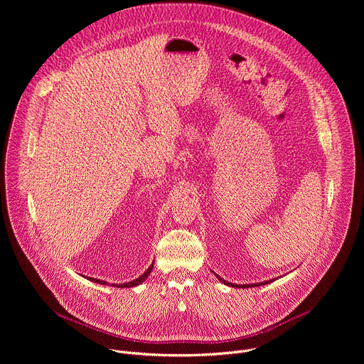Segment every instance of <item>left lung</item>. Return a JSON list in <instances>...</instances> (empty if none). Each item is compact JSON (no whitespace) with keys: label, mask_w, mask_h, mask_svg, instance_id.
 <instances>
[{"label":"left lung","mask_w":364,"mask_h":364,"mask_svg":"<svg viewBox=\"0 0 364 364\" xmlns=\"http://www.w3.org/2000/svg\"><path fill=\"white\" fill-rule=\"evenodd\" d=\"M216 277H218V278H219V279H220V281H222L223 284H226V285H229V287H233V288H235V287H236V288H249V287H259V285H265V284H268V282H272V281H274V279H272V281H267V282H261V284H250V285H235V284H229V282H226V281H225V279H222V278H220L219 275H216Z\"/></svg>","instance_id":"left-lung-1"}]
</instances>
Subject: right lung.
<instances>
[{"instance_id":"obj_1","label":"right lung","mask_w":364,"mask_h":364,"mask_svg":"<svg viewBox=\"0 0 364 364\" xmlns=\"http://www.w3.org/2000/svg\"><path fill=\"white\" fill-rule=\"evenodd\" d=\"M151 271H152V265H151L139 278H136V279H134V281H131V282H127V284H112V285H114V287H118V288H131V287H136V285H139L141 282L145 281V278L151 274ZM92 281H95V282H97V284H107V282L99 281V279H92Z\"/></svg>"}]
</instances>
